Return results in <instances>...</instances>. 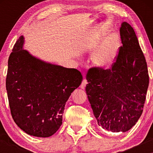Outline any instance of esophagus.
Instances as JSON below:
<instances>
[{
  "mask_svg": "<svg viewBox=\"0 0 153 153\" xmlns=\"http://www.w3.org/2000/svg\"><path fill=\"white\" fill-rule=\"evenodd\" d=\"M86 84H87V80L86 79H84L82 81V84H81V86H80V87H81L82 89H85V87H86Z\"/></svg>",
  "mask_w": 153,
  "mask_h": 153,
  "instance_id": "esophagus-1",
  "label": "esophagus"
}]
</instances>
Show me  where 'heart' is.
I'll return each instance as SVG.
<instances>
[{
    "label": "heart",
    "mask_w": 153,
    "mask_h": 153,
    "mask_svg": "<svg viewBox=\"0 0 153 153\" xmlns=\"http://www.w3.org/2000/svg\"><path fill=\"white\" fill-rule=\"evenodd\" d=\"M120 40L117 36L113 33L105 38L101 47L92 56V62L100 68H107L115 61L120 49Z\"/></svg>",
    "instance_id": "b5f03b06"
}]
</instances>
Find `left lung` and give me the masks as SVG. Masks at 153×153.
<instances>
[{
  "mask_svg": "<svg viewBox=\"0 0 153 153\" xmlns=\"http://www.w3.org/2000/svg\"><path fill=\"white\" fill-rule=\"evenodd\" d=\"M120 31L123 46L111 69L92 67L86 75V94L98 124L112 132H126L136 123L149 84L146 59L134 29L123 22Z\"/></svg>",
  "mask_w": 153,
  "mask_h": 153,
  "instance_id": "8db88e82",
  "label": "left lung"
}]
</instances>
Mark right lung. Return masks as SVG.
<instances>
[{"label":"right lung","mask_w":153,"mask_h":153,"mask_svg":"<svg viewBox=\"0 0 153 153\" xmlns=\"http://www.w3.org/2000/svg\"><path fill=\"white\" fill-rule=\"evenodd\" d=\"M24 44L22 36L8 61L6 89L10 109L23 131L46 138L60 128L66 102L83 77L76 69L36 58L23 48Z\"/></svg>","instance_id":"1"}]
</instances>
